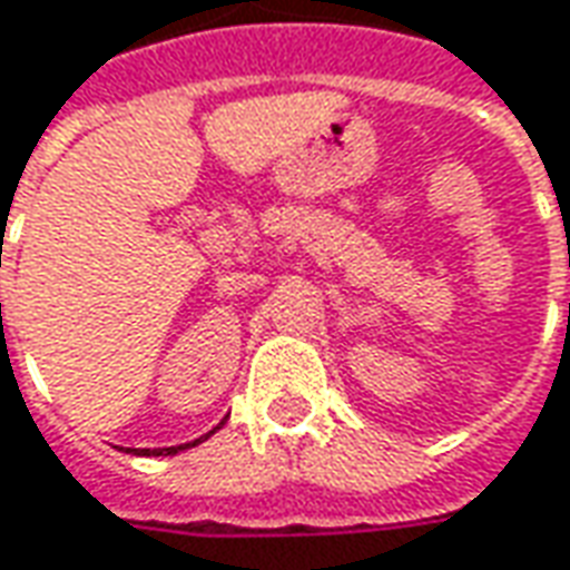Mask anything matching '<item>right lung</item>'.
Wrapping results in <instances>:
<instances>
[{"label": "right lung", "instance_id": "right-lung-1", "mask_svg": "<svg viewBox=\"0 0 570 570\" xmlns=\"http://www.w3.org/2000/svg\"><path fill=\"white\" fill-rule=\"evenodd\" d=\"M215 431H218V428H215ZM212 431V433H215ZM205 436H208V433H205ZM203 436V440H205ZM203 440H193V443H184V446H168V449H155V452H149V449H139V455H177V452H180V449H189V446H196V443H203ZM134 452H137V449H134Z\"/></svg>", "mask_w": 570, "mask_h": 570}]
</instances>
